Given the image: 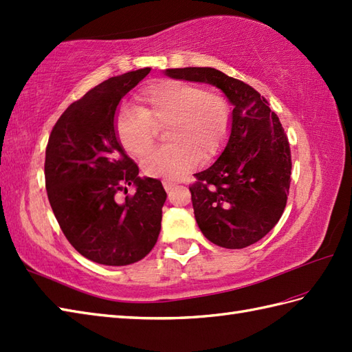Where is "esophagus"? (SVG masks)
I'll return each mask as SVG.
<instances>
[{"mask_svg":"<svg viewBox=\"0 0 352 352\" xmlns=\"http://www.w3.org/2000/svg\"><path fill=\"white\" fill-rule=\"evenodd\" d=\"M163 188L166 189V192H170L172 189L175 188V183H172V182H168V180H164L163 182Z\"/></svg>","mask_w":352,"mask_h":352,"instance_id":"34e87169","label":"esophagus"}]
</instances>
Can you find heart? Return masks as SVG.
<instances>
[{
	"label": "heart",
	"instance_id": "obj_1",
	"mask_svg": "<svg viewBox=\"0 0 352 352\" xmlns=\"http://www.w3.org/2000/svg\"><path fill=\"white\" fill-rule=\"evenodd\" d=\"M168 126V146L142 160L148 177L180 180L199 162L214 160L226 148L231 109L214 89L180 80H159L138 94V109L122 107L115 118V136L126 154L142 157L153 146L157 130Z\"/></svg>",
	"mask_w": 352,
	"mask_h": 352
}]
</instances>
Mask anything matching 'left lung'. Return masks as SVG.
<instances>
[{"label": "left lung", "instance_id": "1", "mask_svg": "<svg viewBox=\"0 0 352 352\" xmlns=\"http://www.w3.org/2000/svg\"><path fill=\"white\" fill-rule=\"evenodd\" d=\"M166 76L213 85L233 104L226 149L189 186L199 230L228 250L258 242L280 221L290 188V146L278 116L256 89L214 68L166 69Z\"/></svg>", "mask_w": 352, "mask_h": 352}]
</instances>
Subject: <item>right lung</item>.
Returning a JSON list of instances; mask_svg holds the SVG:
<instances>
[{
    "mask_svg": "<svg viewBox=\"0 0 352 352\" xmlns=\"http://www.w3.org/2000/svg\"><path fill=\"white\" fill-rule=\"evenodd\" d=\"M151 68L111 77L72 102L58 118L45 151V186L63 234L81 256L125 266L154 248L166 201L162 182L140 178L115 136V111ZM133 184L137 192L119 204Z\"/></svg>",
    "mask_w": 352,
    "mask_h": 352,
    "instance_id": "obj_1",
    "label": "right lung"
}]
</instances>
